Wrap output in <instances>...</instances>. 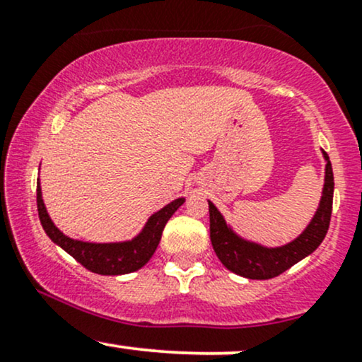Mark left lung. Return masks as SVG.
<instances>
[{"instance_id": "8db88e82", "label": "left lung", "mask_w": 362, "mask_h": 362, "mask_svg": "<svg viewBox=\"0 0 362 362\" xmlns=\"http://www.w3.org/2000/svg\"><path fill=\"white\" fill-rule=\"evenodd\" d=\"M323 158L327 161L325 184H323L317 213L298 238L282 247L269 248L238 236L228 226L213 202L207 201L209 202L211 243L218 259L228 271L247 279H272L317 250L328 231L332 202H334V172H332L330 158L325 151H323Z\"/></svg>"}]
</instances>
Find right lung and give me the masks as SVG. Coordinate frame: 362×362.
Instances as JSON below:
<instances>
[{
    "label": "right lung",
    "mask_w": 362,
    "mask_h": 362,
    "mask_svg": "<svg viewBox=\"0 0 362 362\" xmlns=\"http://www.w3.org/2000/svg\"><path fill=\"white\" fill-rule=\"evenodd\" d=\"M184 202V197L175 199L163 209L153 214L144 224L143 231L129 242L90 243L69 238L57 230V226L45 211L42 190L37 184V211H39V219L45 233L54 243L59 245L62 250L68 252L74 260L80 262L83 267L95 274H102V276H120V274L134 272L144 264H148L160 243L165 224Z\"/></svg>",
    "instance_id": "obj_1"
}]
</instances>
